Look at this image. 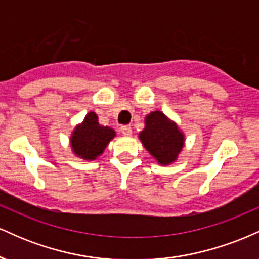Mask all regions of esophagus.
<instances>
[{"label":"esophagus","mask_w":259,"mask_h":259,"mask_svg":"<svg viewBox=\"0 0 259 259\" xmlns=\"http://www.w3.org/2000/svg\"><path fill=\"white\" fill-rule=\"evenodd\" d=\"M120 131H121V133H122V135L126 136V137L132 135V128H131L130 126H121Z\"/></svg>","instance_id":"1"}]
</instances>
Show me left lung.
Wrapping results in <instances>:
<instances>
[{
  "mask_svg": "<svg viewBox=\"0 0 259 259\" xmlns=\"http://www.w3.org/2000/svg\"><path fill=\"white\" fill-rule=\"evenodd\" d=\"M139 139L151 156L162 166L171 165L177 160L184 147V135L162 111H151L145 117V127Z\"/></svg>",
  "mask_w": 259,
  "mask_h": 259,
  "instance_id": "1",
  "label": "left lung"
}]
</instances>
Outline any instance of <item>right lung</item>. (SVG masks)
Masks as SVG:
<instances>
[{
  "instance_id": "add662e5",
  "label": "right lung",
  "mask_w": 259,
  "mask_h": 259,
  "mask_svg": "<svg viewBox=\"0 0 259 259\" xmlns=\"http://www.w3.org/2000/svg\"><path fill=\"white\" fill-rule=\"evenodd\" d=\"M116 136L115 131L108 126H100L96 112L90 111L75 127L70 137V144L76 156L83 160H96L103 154L106 145Z\"/></svg>"
}]
</instances>
